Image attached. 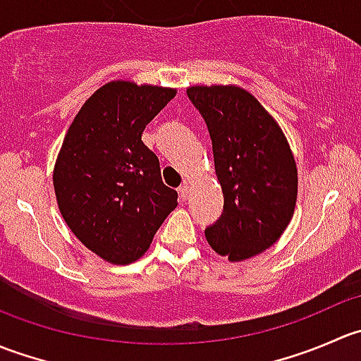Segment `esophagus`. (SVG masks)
<instances>
[{"mask_svg": "<svg viewBox=\"0 0 361 361\" xmlns=\"http://www.w3.org/2000/svg\"><path fill=\"white\" fill-rule=\"evenodd\" d=\"M188 192H190V187H188L187 183H183L180 187V195H181V199H183V201H187L188 199Z\"/></svg>", "mask_w": 361, "mask_h": 361, "instance_id": "esophagus-1", "label": "esophagus"}]
</instances>
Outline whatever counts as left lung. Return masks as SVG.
Segmentation results:
<instances>
[{"label":"left lung","mask_w":361,"mask_h":361,"mask_svg":"<svg viewBox=\"0 0 361 361\" xmlns=\"http://www.w3.org/2000/svg\"><path fill=\"white\" fill-rule=\"evenodd\" d=\"M211 143L224 192L220 220L204 231L209 246L231 262L264 253L283 235L297 204V164L279 123L238 85H190Z\"/></svg>","instance_id":"1"}]
</instances>
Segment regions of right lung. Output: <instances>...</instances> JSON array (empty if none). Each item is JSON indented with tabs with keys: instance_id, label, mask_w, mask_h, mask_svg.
I'll return each mask as SVG.
<instances>
[{
	"instance_id": "1",
	"label": "right lung",
	"mask_w": 361,
	"mask_h": 361,
	"mask_svg": "<svg viewBox=\"0 0 361 361\" xmlns=\"http://www.w3.org/2000/svg\"><path fill=\"white\" fill-rule=\"evenodd\" d=\"M174 96L171 87L113 80L83 103L64 136L52 176L57 206L78 241L110 264L143 257L178 206L141 141Z\"/></svg>"
}]
</instances>
